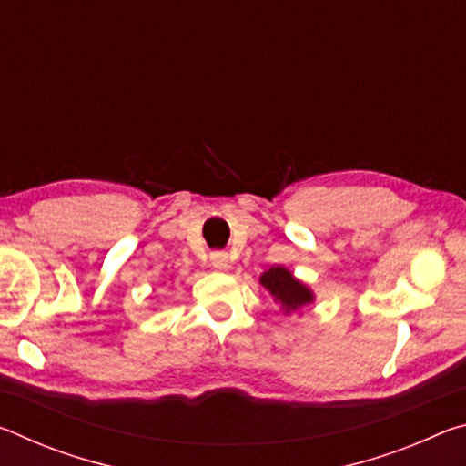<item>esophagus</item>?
<instances>
[{
	"label": "esophagus",
	"instance_id": "obj_1",
	"mask_svg": "<svg viewBox=\"0 0 466 466\" xmlns=\"http://www.w3.org/2000/svg\"><path fill=\"white\" fill-rule=\"evenodd\" d=\"M209 261L216 267V269H228V267H230V255L224 250H216L209 255Z\"/></svg>",
	"mask_w": 466,
	"mask_h": 466
}]
</instances>
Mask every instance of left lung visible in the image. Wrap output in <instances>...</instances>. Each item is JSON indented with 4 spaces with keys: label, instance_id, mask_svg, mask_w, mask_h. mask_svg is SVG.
I'll return each instance as SVG.
<instances>
[{
    "label": "left lung",
    "instance_id": "left-lung-1",
    "mask_svg": "<svg viewBox=\"0 0 466 466\" xmlns=\"http://www.w3.org/2000/svg\"><path fill=\"white\" fill-rule=\"evenodd\" d=\"M261 286L269 291V296L275 299V304H279L283 314L299 312L306 306L314 302V291L310 286H306L302 279H298L288 267L275 265L261 273Z\"/></svg>",
    "mask_w": 466,
    "mask_h": 466
}]
</instances>
